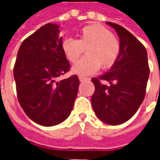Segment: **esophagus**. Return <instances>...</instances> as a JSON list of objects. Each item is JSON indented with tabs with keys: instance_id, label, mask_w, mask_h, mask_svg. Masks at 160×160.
<instances>
[{
	"instance_id": "esophagus-1",
	"label": "esophagus",
	"mask_w": 160,
	"mask_h": 160,
	"mask_svg": "<svg viewBox=\"0 0 160 160\" xmlns=\"http://www.w3.org/2000/svg\"><path fill=\"white\" fill-rule=\"evenodd\" d=\"M79 80H80V82H84V81H87V80H89L90 79H89V78H87V77L79 76Z\"/></svg>"
}]
</instances>
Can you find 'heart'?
<instances>
[{"label":"heart","mask_w":160,"mask_h":160,"mask_svg":"<svg viewBox=\"0 0 160 160\" xmlns=\"http://www.w3.org/2000/svg\"><path fill=\"white\" fill-rule=\"evenodd\" d=\"M62 51L70 62H76L83 53L87 56L72 68V72L79 75L93 74L99 69H108L119 57L120 40L106 27L92 24L80 30L78 40L66 38L62 42Z\"/></svg>","instance_id":"1"}]
</instances>
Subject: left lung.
<instances>
[{
    "instance_id": "left-lung-1",
    "label": "left lung",
    "mask_w": 160,
    "mask_h": 160,
    "mask_svg": "<svg viewBox=\"0 0 160 160\" xmlns=\"http://www.w3.org/2000/svg\"><path fill=\"white\" fill-rule=\"evenodd\" d=\"M106 23L118 33L121 50L109 72L92 79L95 86L92 105L102 122L119 125L129 120L144 100L150 69L144 45L122 26Z\"/></svg>"
}]
</instances>
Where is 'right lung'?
<instances>
[{
  "instance_id": "right-lung-1",
  "label": "right lung",
  "mask_w": 160,
  "mask_h": 160,
  "mask_svg": "<svg viewBox=\"0 0 160 160\" xmlns=\"http://www.w3.org/2000/svg\"><path fill=\"white\" fill-rule=\"evenodd\" d=\"M59 27L48 23L24 40L13 68L20 106L30 119L44 127L69 117L80 86L77 75L57 81L70 68Z\"/></svg>"
}]
</instances>
